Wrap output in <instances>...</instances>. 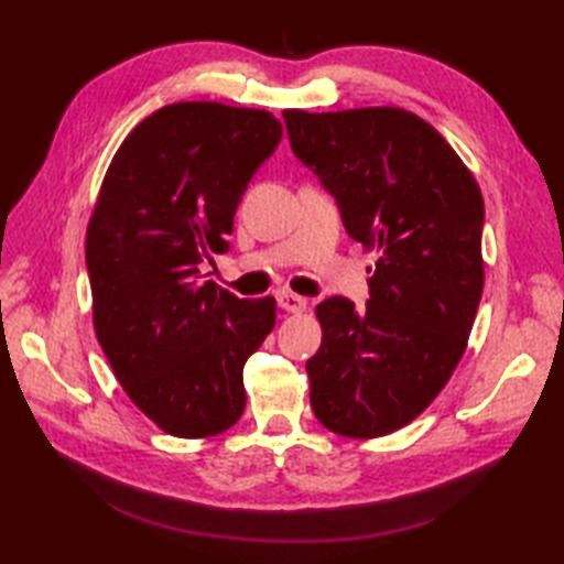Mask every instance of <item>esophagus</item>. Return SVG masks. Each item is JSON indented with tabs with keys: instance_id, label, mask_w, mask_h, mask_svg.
Wrapping results in <instances>:
<instances>
[{
	"instance_id": "esophagus-1",
	"label": "esophagus",
	"mask_w": 564,
	"mask_h": 564,
	"mask_svg": "<svg viewBox=\"0 0 564 564\" xmlns=\"http://www.w3.org/2000/svg\"><path fill=\"white\" fill-rule=\"evenodd\" d=\"M275 303H279V307L285 310V313H303V310L307 307L305 297L295 295V293H289V291H283V293L275 295Z\"/></svg>"
}]
</instances>
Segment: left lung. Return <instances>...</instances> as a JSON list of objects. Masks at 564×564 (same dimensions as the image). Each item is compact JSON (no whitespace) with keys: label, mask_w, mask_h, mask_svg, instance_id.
<instances>
[{"label":"left lung","mask_w":564,"mask_h":564,"mask_svg":"<svg viewBox=\"0 0 564 564\" xmlns=\"http://www.w3.org/2000/svg\"><path fill=\"white\" fill-rule=\"evenodd\" d=\"M283 121L346 235L378 254L364 307L341 295L317 305L310 404L334 434H392L443 390L470 337L485 281L480 186L410 111L289 109Z\"/></svg>","instance_id":"8db88e82"}]
</instances>
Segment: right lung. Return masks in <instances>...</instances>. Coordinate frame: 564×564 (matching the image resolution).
Segmentation results:
<instances>
[{
	"label": "right lung",
	"instance_id": "1",
	"mask_svg": "<svg viewBox=\"0 0 564 564\" xmlns=\"http://www.w3.org/2000/svg\"><path fill=\"white\" fill-rule=\"evenodd\" d=\"M283 126L259 109L172 104L148 116L104 176L87 230L94 327L128 398L166 434H223L245 412L242 368L275 325L203 263L230 251L249 182Z\"/></svg>",
	"mask_w": 564,
	"mask_h": 564
}]
</instances>
